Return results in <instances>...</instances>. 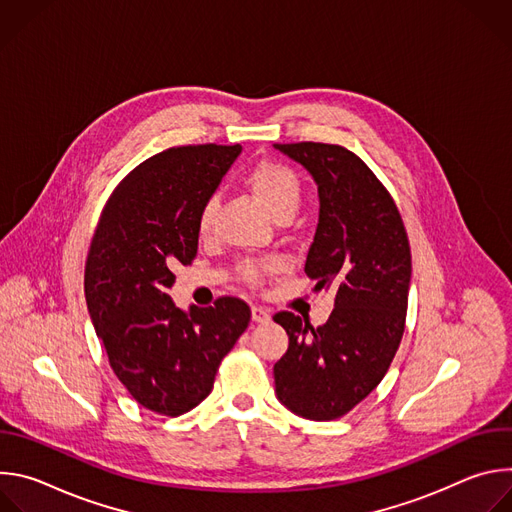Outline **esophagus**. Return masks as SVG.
<instances>
[{
  "mask_svg": "<svg viewBox=\"0 0 512 512\" xmlns=\"http://www.w3.org/2000/svg\"><path fill=\"white\" fill-rule=\"evenodd\" d=\"M251 316H253V322H257V324H265V322H269V318H271L269 310H265V308H261V306H253V308H251Z\"/></svg>",
  "mask_w": 512,
  "mask_h": 512,
  "instance_id": "34e87169",
  "label": "esophagus"
}]
</instances>
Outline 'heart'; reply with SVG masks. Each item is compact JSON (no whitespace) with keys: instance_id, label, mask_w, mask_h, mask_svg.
Returning a JSON list of instances; mask_svg holds the SVG:
<instances>
[{"instance_id":"b5f03b06","label":"heart","mask_w":512,"mask_h":512,"mask_svg":"<svg viewBox=\"0 0 512 512\" xmlns=\"http://www.w3.org/2000/svg\"><path fill=\"white\" fill-rule=\"evenodd\" d=\"M245 184L255 194V198L265 206V210L279 218V221H287L296 214L302 202L304 186L300 174L277 160H261L257 162L245 176ZM214 212H216V200L208 198L202 202L198 216H196V231L200 237H208L214 227ZM271 267V261L263 259H245L237 267V275L241 281L249 285H259L265 271Z\"/></svg>"}]
</instances>
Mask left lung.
Segmentation results:
<instances>
[{
    "mask_svg": "<svg viewBox=\"0 0 512 512\" xmlns=\"http://www.w3.org/2000/svg\"><path fill=\"white\" fill-rule=\"evenodd\" d=\"M316 180L320 221L306 273L332 287L334 310L314 328L291 312L273 320L289 336L275 362L279 401L306 419L332 421L385 377L405 332L411 249L399 208L354 152L334 143H275Z\"/></svg>",
    "mask_w": 512,
    "mask_h": 512,
    "instance_id": "left-lung-1",
    "label": "left lung"
}]
</instances>
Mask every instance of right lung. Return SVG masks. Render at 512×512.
I'll use <instances>...</instances> for the list:
<instances>
[{
    "label": "right lung",
    "instance_id": "obj_1",
    "mask_svg": "<svg viewBox=\"0 0 512 512\" xmlns=\"http://www.w3.org/2000/svg\"><path fill=\"white\" fill-rule=\"evenodd\" d=\"M241 145H176L135 166L107 198L85 265V298L111 369L145 409L178 417L208 397L251 308L233 296L182 312L172 269L198 251L196 216Z\"/></svg>",
    "mask_w": 512,
    "mask_h": 512
}]
</instances>
